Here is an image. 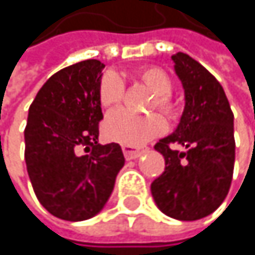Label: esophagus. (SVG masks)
<instances>
[{
	"label": "esophagus",
	"instance_id": "1",
	"mask_svg": "<svg viewBox=\"0 0 255 255\" xmlns=\"http://www.w3.org/2000/svg\"><path fill=\"white\" fill-rule=\"evenodd\" d=\"M123 152H124V156L127 159H135V158H138V156H141L144 153V150L134 149V147H129V146H123Z\"/></svg>",
	"mask_w": 255,
	"mask_h": 255
}]
</instances>
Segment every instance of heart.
Segmentation results:
<instances>
[{
  "instance_id": "obj_1",
  "label": "heart",
  "mask_w": 255,
  "mask_h": 255,
  "mask_svg": "<svg viewBox=\"0 0 255 255\" xmlns=\"http://www.w3.org/2000/svg\"><path fill=\"white\" fill-rule=\"evenodd\" d=\"M137 78L155 94L150 109L158 108L168 118H176L177 105L171 100L173 90L171 77L158 66H147L137 72ZM124 94V84L121 78L114 72H108L102 78L99 88L100 105L111 109L121 103ZM165 121L159 115L134 117L126 111H115L109 114L103 123V135L106 140L124 146H141L149 140L161 135L165 131Z\"/></svg>"
}]
</instances>
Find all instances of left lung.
<instances>
[{
	"mask_svg": "<svg viewBox=\"0 0 255 255\" xmlns=\"http://www.w3.org/2000/svg\"><path fill=\"white\" fill-rule=\"evenodd\" d=\"M184 90V111L177 128L155 144L165 171L150 184L158 208L183 222L214 213L232 183L235 164L233 114L220 82L184 53L171 56ZM173 142L186 147L178 152Z\"/></svg>",
	"mask_w": 255,
	"mask_h": 255,
	"instance_id": "obj_1",
	"label": "left lung"
}]
</instances>
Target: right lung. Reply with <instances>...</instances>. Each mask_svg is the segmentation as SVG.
<instances>
[{"label":"right lung","instance_id":"right-lung-1","mask_svg":"<svg viewBox=\"0 0 255 255\" xmlns=\"http://www.w3.org/2000/svg\"><path fill=\"white\" fill-rule=\"evenodd\" d=\"M103 68L94 59L63 68L47 79L29 108L27 174L41 205L62 220L82 222L99 214L126 162L118 143L99 144Z\"/></svg>","mask_w":255,"mask_h":255}]
</instances>
